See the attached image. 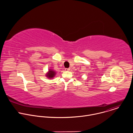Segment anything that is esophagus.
Instances as JSON below:
<instances>
[{
	"instance_id": "esophagus-1",
	"label": "esophagus",
	"mask_w": 133,
	"mask_h": 133,
	"mask_svg": "<svg viewBox=\"0 0 133 133\" xmlns=\"http://www.w3.org/2000/svg\"><path fill=\"white\" fill-rule=\"evenodd\" d=\"M70 69V68H65V70L66 71H69Z\"/></svg>"
}]
</instances>
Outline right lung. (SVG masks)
Returning a JSON list of instances; mask_svg holds the SVG:
<instances>
[{
  "instance_id": "obj_1",
  "label": "right lung",
  "mask_w": 133,
  "mask_h": 133,
  "mask_svg": "<svg viewBox=\"0 0 133 133\" xmlns=\"http://www.w3.org/2000/svg\"><path fill=\"white\" fill-rule=\"evenodd\" d=\"M56 74V72H55V71L53 70L52 69H50L49 70V72L46 74V76L50 79H52L53 78L55 75Z\"/></svg>"
}]
</instances>
